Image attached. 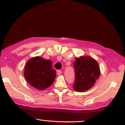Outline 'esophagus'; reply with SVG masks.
Segmentation results:
<instances>
[{
  "label": "esophagus",
  "mask_w": 125,
  "mask_h": 125,
  "mask_svg": "<svg viewBox=\"0 0 125 125\" xmlns=\"http://www.w3.org/2000/svg\"><path fill=\"white\" fill-rule=\"evenodd\" d=\"M62 73V72L61 71H57V74L58 75H60Z\"/></svg>",
  "instance_id": "obj_1"
}]
</instances>
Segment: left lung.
<instances>
[{
  "instance_id": "1",
  "label": "left lung",
  "mask_w": 125,
  "mask_h": 125,
  "mask_svg": "<svg viewBox=\"0 0 125 125\" xmlns=\"http://www.w3.org/2000/svg\"><path fill=\"white\" fill-rule=\"evenodd\" d=\"M75 81L73 89L77 92H84L94 86L100 76L98 63L94 59L87 56L76 58L73 62Z\"/></svg>"
}]
</instances>
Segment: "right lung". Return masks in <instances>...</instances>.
I'll use <instances>...</instances> for the list:
<instances>
[{
  "instance_id": "right-lung-1",
  "label": "right lung",
  "mask_w": 125,
  "mask_h": 125,
  "mask_svg": "<svg viewBox=\"0 0 125 125\" xmlns=\"http://www.w3.org/2000/svg\"><path fill=\"white\" fill-rule=\"evenodd\" d=\"M24 76L31 86L39 90H44L53 84L56 73L52 69L51 60L36 56L27 62Z\"/></svg>"
}]
</instances>
